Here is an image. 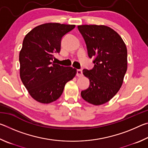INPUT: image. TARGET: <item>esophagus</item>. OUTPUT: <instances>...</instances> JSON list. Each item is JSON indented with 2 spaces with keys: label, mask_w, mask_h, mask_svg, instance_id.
Instances as JSON below:
<instances>
[{
  "label": "esophagus",
  "mask_w": 148,
  "mask_h": 148,
  "mask_svg": "<svg viewBox=\"0 0 148 148\" xmlns=\"http://www.w3.org/2000/svg\"><path fill=\"white\" fill-rule=\"evenodd\" d=\"M82 75H83V74H82V70H81V69H77V70L76 76H77V77H81V76H82Z\"/></svg>",
  "instance_id": "esophagus-1"
}]
</instances>
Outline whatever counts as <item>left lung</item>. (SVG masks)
I'll return each instance as SVG.
<instances>
[{
  "label": "left lung",
  "instance_id": "1",
  "mask_svg": "<svg viewBox=\"0 0 148 148\" xmlns=\"http://www.w3.org/2000/svg\"><path fill=\"white\" fill-rule=\"evenodd\" d=\"M77 28L89 57H95L93 69L83 70L90 85L81 96L89 103L99 106L110 101L121 88L127 70V47L119 34L108 26L84 25Z\"/></svg>",
  "mask_w": 148,
  "mask_h": 148
}]
</instances>
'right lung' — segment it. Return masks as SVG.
Here are the masks:
<instances>
[{
	"mask_svg": "<svg viewBox=\"0 0 148 148\" xmlns=\"http://www.w3.org/2000/svg\"><path fill=\"white\" fill-rule=\"evenodd\" d=\"M74 25L47 23L34 27L25 36L19 52L20 77L35 101L49 104L58 99L65 84L77 73L71 66L52 62L61 50L62 37Z\"/></svg>",
	"mask_w": 148,
	"mask_h": 148,
	"instance_id": "right-lung-1",
	"label": "right lung"
}]
</instances>
